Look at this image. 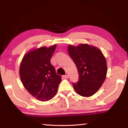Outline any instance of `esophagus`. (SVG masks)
<instances>
[{
  "mask_svg": "<svg viewBox=\"0 0 128 128\" xmlns=\"http://www.w3.org/2000/svg\"><path fill=\"white\" fill-rule=\"evenodd\" d=\"M63 77L64 78H68V74L64 75L63 76Z\"/></svg>",
  "mask_w": 128,
  "mask_h": 128,
  "instance_id": "esophagus-1",
  "label": "esophagus"
}]
</instances>
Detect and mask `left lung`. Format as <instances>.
I'll return each mask as SVG.
<instances>
[{
  "instance_id": "1",
  "label": "left lung",
  "mask_w": 128,
  "mask_h": 128,
  "mask_svg": "<svg viewBox=\"0 0 128 128\" xmlns=\"http://www.w3.org/2000/svg\"><path fill=\"white\" fill-rule=\"evenodd\" d=\"M68 50L79 75L78 81L73 83V88L81 96H92L106 79L107 67L104 56L98 48L88 44L77 47L69 45Z\"/></svg>"
}]
</instances>
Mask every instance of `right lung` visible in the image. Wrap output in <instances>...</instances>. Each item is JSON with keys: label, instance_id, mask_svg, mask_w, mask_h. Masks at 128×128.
Segmentation results:
<instances>
[{"label": "right lung", "instance_id": "1", "mask_svg": "<svg viewBox=\"0 0 128 128\" xmlns=\"http://www.w3.org/2000/svg\"><path fill=\"white\" fill-rule=\"evenodd\" d=\"M56 45L30 51L23 58L20 76L24 88L40 101L49 100L58 91L62 76L56 74L50 62Z\"/></svg>", "mask_w": 128, "mask_h": 128}]
</instances>
